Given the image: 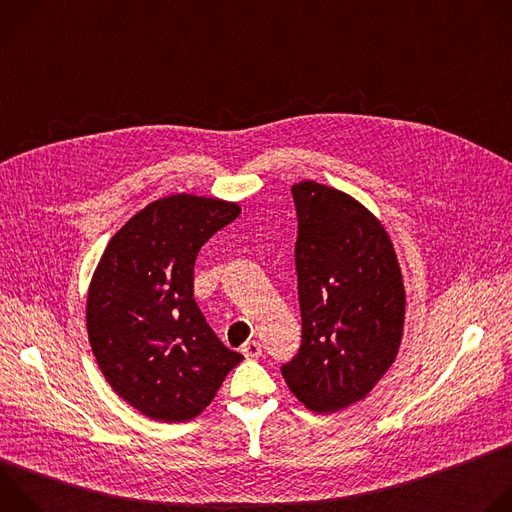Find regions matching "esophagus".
<instances>
[{"label": "esophagus", "mask_w": 512, "mask_h": 512, "mask_svg": "<svg viewBox=\"0 0 512 512\" xmlns=\"http://www.w3.org/2000/svg\"><path fill=\"white\" fill-rule=\"evenodd\" d=\"M241 352L247 360H255L261 356V344L257 340H247L243 346H241Z\"/></svg>", "instance_id": "1"}]
</instances>
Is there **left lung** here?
<instances>
[{
    "label": "left lung",
    "instance_id": "1",
    "mask_svg": "<svg viewBox=\"0 0 512 512\" xmlns=\"http://www.w3.org/2000/svg\"><path fill=\"white\" fill-rule=\"evenodd\" d=\"M291 194L302 346L281 375L304 407L334 413L367 397L397 358L403 273L387 229L356 198L314 180Z\"/></svg>",
    "mask_w": 512,
    "mask_h": 512
}]
</instances>
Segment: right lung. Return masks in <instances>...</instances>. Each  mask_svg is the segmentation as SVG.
Segmentation results:
<instances>
[{
	"label": "right lung",
	"mask_w": 512,
	"mask_h": 512,
	"mask_svg": "<svg viewBox=\"0 0 512 512\" xmlns=\"http://www.w3.org/2000/svg\"><path fill=\"white\" fill-rule=\"evenodd\" d=\"M241 204L170 194L133 214L105 247L87 296V332L113 391L154 421L198 417L243 360L194 300L200 247Z\"/></svg>",
	"instance_id": "add662e5"
}]
</instances>
